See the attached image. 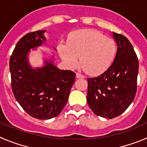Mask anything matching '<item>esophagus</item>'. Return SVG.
<instances>
[{
    "instance_id": "obj_1",
    "label": "esophagus",
    "mask_w": 147,
    "mask_h": 147,
    "mask_svg": "<svg viewBox=\"0 0 147 147\" xmlns=\"http://www.w3.org/2000/svg\"><path fill=\"white\" fill-rule=\"evenodd\" d=\"M76 78H84L85 76H84V75H82V74L77 72V73H76Z\"/></svg>"
}]
</instances>
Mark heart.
<instances>
[{"mask_svg":"<svg viewBox=\"0 0 147 147\" xmlns=\"http://www.w3.org/2000/svg\"><path fill=\"white\" fill-rule=\"evenodd\" d=\"M59 51L68 67L75 68L79 64L87 73L98 75L108 69L115 58L116 44L97 30H80L72 32L68 45L60 43Z\"/></svg>","mask_w":147,"mask_h":147,"instance_id":"b5f03b06","label":"heart"}]
</instances>
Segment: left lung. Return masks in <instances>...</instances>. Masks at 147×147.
<instances>
[{"mask_svg": "<svg viewBox=\"0 0 147 147\" xmlns=\"http://www.w3.org/2000/svg\"><path fill=\"white\" fill-rule=\"evenodd\" d=\"M117 45L112 65L96 78H88L87 101L95 115L112 119L125 112L137 90L138 60L126 37L113 32Z\"/></svg>", "mask_w": 147, "mask_h": 147, "instance_id": "left-lung-1", "label": "left lung"}]
</instances>
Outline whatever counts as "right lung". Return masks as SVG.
Masks as SVG:
<instances>
[{
    "label": "right lung",
    "instance_id": "add662e5",
    "mask_svg": "<svg viewBox=\"0 0 147 147\" xmlns=\"http://www.w3.org/2000/svg\"><path fill=\"white\" fill-rule=\"evenodd\" d=\"M45 31L38 30L23 36L9 61L15 98L28 115L40 120H49L61 113L75 78V72L58 69L52 60H46L43 67L36 69L30 65L29 51L46 41Z\"/></svg>",
    "mask_w": 147,
    "mask_h": 147
}]
</instances>
